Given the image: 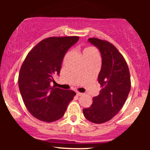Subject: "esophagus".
Wrapping results in <instances>:
<instances>
[{"label": "esophagus", "instance_id": "34e87169", "mask_svg": "<svg viewBox=\"0 0 150 150\" xmlns=\"http://www.w3.org/2000/svg\"><path fill=\"white\" fill-rule=\"evenodd\" d=\"M76 95L79 96H83V93H81V92H79V91H76Z\"/></svg>", "mask_w": 150, "mask_h": 150}]
</instances>
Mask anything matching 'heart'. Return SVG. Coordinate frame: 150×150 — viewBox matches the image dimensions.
<instances>
[{"mask_svg":"<svg viewBox=\"0 0 150 150\" xmlns=\"http://www.w3.org/2000/svg\"><path fill=\"white\" fill-rule=\"evenodd\" d=\"M97 53L96 52V49L93 47H87L83 50V54H88V53Z\"/></svg>","mask_w":150,"mask_h":150,"instance_id":"obj_1","label":"heart"}]
</instances>
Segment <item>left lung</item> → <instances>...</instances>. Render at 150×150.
I'll list each match as a JSON object with an SVG mask.
<instances>
[{
  "mask_svg": "<svg viewBox=\"0 0 150 150\" xmlns=\"http://www.w3.org/2000/svg\"><path fill=\"white\" fill-rule=\"evenodd\" d=\"M89 42L98 47L102 55L98 75L102 89L91 105L84 108L83 114L91 122L102 124L111 120L126 102L131 87L130 71L124 57L111 43L95 38Z\"/></svg>",
  "mask_w": 150,
  "mask_h": 150,
  "instance_id": "1",
  "label": "left lung"
}]
</instances>
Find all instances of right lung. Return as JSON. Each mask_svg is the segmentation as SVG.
Here are the masks:
<instances>
[{
	"instance_id": "add662e5",
	"label": "right lung",
	"mask_w": 150,
	"mask_h": 150,
	"mask_svg": "<svg viewBox=\"0 0 150 150\" xmlns=\"http://www.w3.org/2000/svg\"><path fill=\"white\" fill-rule=\"evenodd\" d=\"M79 40V36L50 37L38 43L22 63L18 85L26 108L34 117L52 122L64 115L76 96L71 90L51 87L54 74H59L63 57Z\"/></svg>"
}]
</instances>
